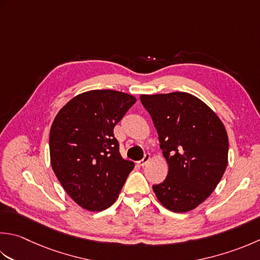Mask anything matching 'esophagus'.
Here are the masks:
<instances>
[{
  "instance_id": "1",
  "label": "esophagus",
  "mask_w": 260,
  "mask_h": 260,
  "mask_svg": "<svg viewBox=\"0 0 260 260\" xmlns=\"http://www.w3.org/2000/svg\"><path fill=\"white\" fill-rule=\"evenodd\" d=\"M150 159H151V154L150 153H145L143 159L140 160L139 162H137V164H139L141 167H143V166H145L147 164V162L150 161Z\"/></svg>"
}]
</instances>
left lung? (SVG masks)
<instances>
[{
	"label": "left lung",
	"mask_w": 260,
	"mask_h": 260,
	"mask_svg": "<svg viewBox=\"0 0 260 260\" xmlns=\"http://www.w3.org/2000/svg\"><path fill=\"white\" fill-rule=\"evenodd\" d=\"M159 135L169 171L153 185L168 210H194L210 196L228 166L229 140L224 125L210 107L187 92L140 96Z\"/></svg>",
	"instance_id": "obj_1"
}]
</instances>
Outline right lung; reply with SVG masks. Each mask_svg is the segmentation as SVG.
Segmentation results:
<instances>
[{
    "label": "right lung",
    "mask_w": 260,
    "mask_h": 260,
    "mask_svg": "<svg viewBox=\"0 0 260 260\" xmlns=\"http://www.w3.org/2000/svg\"><path fill=\"white\" fill-rule=\"evenodd\" d=\"M135 103L119 91L92 90L74 96L55 117L50 164L65 191L85 210L113 205L134 169L119 153L114 127Z\"/></svg>",
    "instance_id": "add662e5"
}]
</instances>
